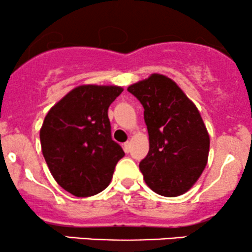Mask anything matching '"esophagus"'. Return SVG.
I'll use <instances>...</instances> for the list:
<instances>
[{
    "label": "esophagus",
    "mask_w": 252,
    "mask_h": 252,
    "mask_svg": "<svg viewBox=\"0 0 252 252\" xmlns=\"http://www.w3.org/2000/svg\"><path fill=\"white\" fill-rule=\"evenodd\" d=\"M123 149H124V152L126 153V154H128V153L130 152V142H129V141H126V142L123 144Z\"/></svg>",
    "instance_id": "34e87169"
}]
</instances>
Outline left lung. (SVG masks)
Segmentation results:
<instances>
[{
    "instance_id": "8db88e82",
    "label": "left lung",
    "mask_w": 252,
    "mask_h": 252,
    "mask_svg": "<svg viewBox=\"0 0 252 252\" xmlns=\"http://www.w3.org/2000/svg\"><path fill=\"white\" fill-rule=\"evenodd\" d=\"M144 108L148 155L140 162L150 189L179 196L198 181L209 160L210 135L195 104L174 80L153 73L128 88Z\"/></svg>"
}]
</instances>
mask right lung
<instances>
[{"instance_id": "right-lung-1", "label": "right lung", "mask_w": 252, "mask_h": 252, "mask_svg": "<svg viewBox=\"0 0 252 252\" xmlns=\"http://www.w3.org/2000/svg\"><path fill=\"white\" fill-rule=\"evenodd\" d=\"M116 85H80L50 109L40 129L42 155L60 187L78 198L98 194L111 182L124 156L111 138L110 104Z\"/></svg>"}]
</instances>
